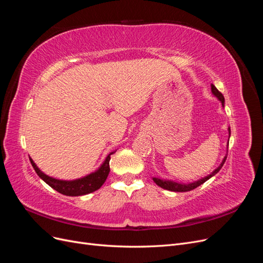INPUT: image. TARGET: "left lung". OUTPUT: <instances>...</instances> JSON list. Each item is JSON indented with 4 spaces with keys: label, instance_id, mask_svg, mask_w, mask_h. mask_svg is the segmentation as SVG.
Returning <instances> with one entry per match:
<instances>
[{
    "label": "left lung",
    "instance_id": "8db88e82",
    "mask_svg": "<svg viewBox=\"0 0 263 263\" xmlns=\"http://www.w3.org/2000/svg\"><path fill=\"white\" fill-rule=\"evenodd\" d=\"M211 89H212V92H213V94L215 95V97H216L221 102V105H224V103H225L224 95H222L216 89V86H215L214 84L211 85ZM228 132H229V136H230V128H228ZM226 158H227V156L224 159H222V162L220 163V165L218 166V168L215 169L210 174V176L205 177V178L198 180V181L189 183V184H183V183H178V182H174V181H171V180H161V179H158V178H154V181H155V183H156L157 185H159V186L164 189V190H169V191H172V192H187V191H192V190L196 189L197 186L202 185L204 182H206L209 179H211L213 176H215V174H216L221 169V166L224 165V163L226 161Z\"/></svg>",
    "mask_w": 263,
    "mask_h": 263
}]
</instances>
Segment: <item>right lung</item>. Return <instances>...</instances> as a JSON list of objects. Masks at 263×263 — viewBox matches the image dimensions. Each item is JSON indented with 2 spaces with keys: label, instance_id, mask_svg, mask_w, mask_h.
<instances>
[{
  "label": "right lung",
  "instance_id": "obj_1",
  "mask_svg": "<svg viewBox=\"0 0 263 263\" xmlns=\"http://www.w3.org/2000/svg\"><path fill=\"white\" fill-rule=\"evenodd\" d=\"M114 153H110L105 161L103 162V164L100 166L99 170L95 172L89 174L84 178L81 179H77L73 181H63V180H57L50 178L48 176H46L44 172H42L37 168V165L35 162L30 160L31 165H33L34 170L38 174V177L42 180H44L47 184L51 186L53 190L57 191V192L63 194V195H68V196H80V195H85L94 192V191L99 190L104 182L107 179V176L109 173V160H110V155H113Z\"/></svg>",
  "mask_w": 263,
  "mask_h": 263
}]
</instances>
